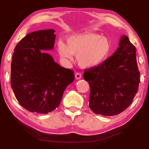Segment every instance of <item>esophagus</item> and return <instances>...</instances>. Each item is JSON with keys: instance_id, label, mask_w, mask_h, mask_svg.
Wrapping results in <instances>:
<instances>
[{"instance_id": "34e87169", "label": "esophagus", "mask_w": 149, "mask_h": 149, "mask_svg": "<svg viewBox=\"0 0 149 149\" xmlns=\"http://www.w3.org/2000/svg\"><path fill=\"white\" fill-rule=\"evenodd\" d=\"M75 79H81V73H79V72L75 73Z\"/></svg>"}]
</instances>
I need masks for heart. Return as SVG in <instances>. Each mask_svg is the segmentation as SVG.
Segmentation results:
<instances>
[{
	"instance_id": "1",
	"label": "heart",
	"mask_w": 149,
	"mask_h": 149,
	"mask_svg": "<svg viewBox=\"0 0 149 149\" xmlns=\"http://www.w3.org/2000/svg\"><path fill=\"white\" fill-rule=\"evenodd\" d=\"M59 56L64 60H72L77 56L78 64L84 68L97 67L108 58L111 43L107 37L91 32L73 35L57 45Z\"/></svg>"
}]
</instances>
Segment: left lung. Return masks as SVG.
I'll return each instance as SVG.
<instances>
[{"label":"left lung","instance_id":"obj_1","mask_svg":"<svg viewBox=\"0 0 149 149\" xmlns=\"http://www.w3.org/2000/svg\"><path fill=\"white\" fill-rule=\"evenodd\" d=\"M84 78L90 86L89 104L93 112L112 116L124 111L140 81L136 49L128 37L122 36L118 49L101 64L85 70Z\"/></svg>","mask_w":149,"mask_h":149}]
</instances>
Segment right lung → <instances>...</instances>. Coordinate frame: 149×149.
<instances>
[{"label":"right lung","mask_w":149,"mask_h":149,"mask_svg":"<svg viewBox=\"0 0 149 149\" xmlns=\"http://www.w3.org/2000/svg\"><path fill=\"white\" fill-rule=\"evenodd\" d=\"M54 29L26 35L15 47L11 63V87L17 101L31 112L47 114L58 107L63 93L74 81L72 70L54 62L42 50L54 49Z\"/></svg>","instance_id":"add662e5"}]
</instances>
